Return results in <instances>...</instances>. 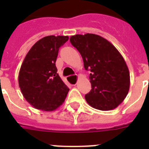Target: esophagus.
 Returning <instances> with one entry per match:
<instances>
[{
  "label": "esophagus",
  "instance_id": "obj_1",
  "mask_svg": "<svg viewBox=\"0 0 149 149\" xmlns=\"http://www.w3.org/2000/svg\"><path fill=\"white\" fill-rule=\"evenodd\" d=\"M73 77V79H74L73 85H76V84H77V80H78V76L76 74V75L73 76V77Z\"/></svg>",
  "mask_w": 149,
  "mask_h": 149
}]
</instances>
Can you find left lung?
I'll use <instances>...</instances> for the list:
<instances>
[{
    "label": "left lung",
    "mask_w": 149,
    "mask_h": 149,
    "mask_svg": "<svg viewBox=\"0 0 149 149\" xmlns=\"http://www.w3.org/2000/svg\"><path fill=\"white\" fill-rule=\"evenodd\" d=\"M70 42L80 52L86 70L89 69L92 89L86 102L97 110L107 111L119 106L128 93L130 73L115 46L93 33L72 36Z\"/></svg>",
    "instance_id": "obj_1"
}]
</instances>
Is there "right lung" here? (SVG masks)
I'll return each mask as SVG.
<instances>
[{
	"label": "right lung",
	"mask_w": 149,
	"mask_h": 149,
	"mask_svg": "<svg viewBox=\"0 0 149 149\" xmlns=\"http://www.w3.org/2000/svg\"><path fill=\"white\" fill-rule=\"evenodd\" d=\"M68 36H48L30 48L21 66L18 85L26 101L34 108L53 111L62 105L69 89L56 73L59 48Z\"/></svg>",
	"instance_id": "right-lung-1"
}]
</instances>
